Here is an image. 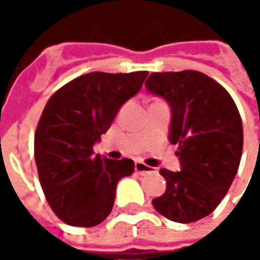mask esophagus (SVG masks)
Returning a JSON list of instances; mask_svg holds the SVG:
<instances>
[{
	"instance_id": "1",
	"label": "esophagus",
	"mask_w": 260,
	"mask_h": 260,
	"mask_svg": "<svg viewBox=\"0 0 260 260\" xmlns=\"http://www.w3.org/2000/svg\"><path fill=\"white\" fill-rule=\"evenodd\" d=\"M135 171L136 173H139V174L145 175V174H149V173H154L156 170L153 169V167H150V166H147V164L142 163V161H136Z\"/></svg>"
}]
</instances>
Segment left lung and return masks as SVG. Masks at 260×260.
Listing matches in <instances>:
<instances>
[{
	"label": "left lung",
	"instance_id": "obj_1",
	"mask_svg": "<svg viewBox=\"0 0 260 260\" xmlns=\"http://www.w3.org/2000/svg\"><path fill=\"white\" fill-rule=\"evenodd\" d=\"M146 89L171 108L169 141L178 145L180 171L161 169L167 182L154 209L175 223H193L218 206L238 171L244 132L238 108L223 86L198 71L153 72Z\"/></svg>",
	"mask_w": 260,
	"mask_h": 260
}]
</instances>
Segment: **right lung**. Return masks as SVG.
<instances>
[{
    "mask_svg": "<svg viewBox=\"0 0 260 260\" xmlns=\"http://www.w3.org/2000/svg\"><path fill=\"white\" fill-rule=\"evenodd\" d=\"M146 76V71L90 72L62 86L46 104L35 134V160L48 205L64 223L93 227L113 210L117 184L135 164L93 156V145Z\"/></svg>",
    "mask_w": 260,
    "mask_h": 260,
    "instance_id": "1",
    "label": "right lung"
}]
</instances>
